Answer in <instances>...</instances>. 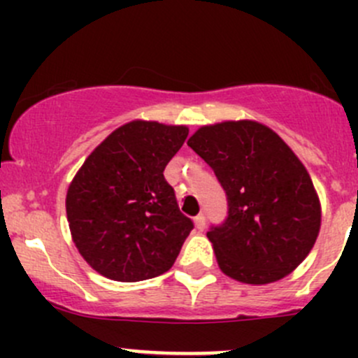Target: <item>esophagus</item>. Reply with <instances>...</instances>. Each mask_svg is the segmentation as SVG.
I'll list each match as a JSON object with an SVG mask.
<instances>
[{
	"label": "esophagus",
	"instance_id": "34e87169",
	"mask_svg": "<svg viewBox=\"0 0 358 358\" xmlns=\"http://www.w3.org/2000/svg\"><path fill=\"white\" fill-rule=\"evenodd\" d=\"M194 222H196L197 230H201V232L206 229V216L202 215V213H201V215H197L196 218H194Z\"/></svg>",
	"mask_w": 358,
	"mask_h": 358
}]
</instances>
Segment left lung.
<instances>
[{
	"label": "left lung",
	"instance_id": "obj_1",
	"mask_svg": "<svg viewBox=\"0 0 358 358\" xmlns=\"http://www.w3.org/2000/svg\"><path fill=\"white\" fill-rule=\"evenodd\" d=\"M187 145L215 171L227 216L208 239L220 268L246 284L291 273L315 244L320 204L312 178L277 133L255 121L202 126Z\"/></svg>",
	"mask_w": 358,
	"mask_h": 358
}]
</instances>
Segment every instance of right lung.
Wrapping results in <instances>:
<instances>
[{
  "instance_id": "right-lung-1",
  "label": "right lung",
  "mask_w": 358,
  "mask_h": 358,
  "mask_svg": "<svg viewBox=\"0 0 358 358\" xmlns=\"http://www.w3.org/2000/svg\"><path fill=\"white\" fill-rule=\"evenodd\" d=\"M185 126L133 121L110 133L67 190V220L83 258L103 277L138 282L168 272L194 229L164 168Z\"/></svg>"
}]
</instances>
